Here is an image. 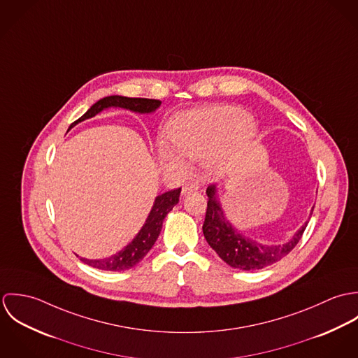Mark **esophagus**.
<instances>
[{
  "label": "esophagus",
  "instance_id": "34e87169",
  "mask_svg": "<svg viewBox=\"0 0 358 358\" xmlns=\"http://www.w3.org/2000/svg\"><path fill=\"white\" fill-rule=\"evenodd\" d=\"M197 190H200V185H199L197 182H187V183H185L183 187H182V193H183V194H189V193L197 192Z\"/></svg>",
  "mask_w": 358,
  "mask_h": 358
}]
</instances>
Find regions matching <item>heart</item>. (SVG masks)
Masks as SVG:
<instances>
[{
	"mask_svg": "<svg viewBox=\"0 0 358 358\" xmlns=\"http://www.w3.org/2000/svg\"><path fill=\"white\" fill-rule=\"evenodd\" d=\"M255 132V125L243 108L216 106L190 111L171 125L175 148L192 158H208V166L220 172L230 166L238 146ZM165 152L171 154L169 149Z\"/></svg>",
	"mask_w": 358,
	"mask_h": 358,
	"instance_id": "b5f03b06",
	"label": "heart"
}]
</instances>
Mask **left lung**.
Returning a JSON list of instances; mask_svg holds the SVG:
<instances>
[{
  "instance_id": "8db88e82",
  "label": "left lung",
  "mask_w": 358,
  "mask_h": 358,
  "mask_svg": "<svg viewBox=\"0 0 358 358\" xmlns=\"http://www.w3.org/2000/svg\"><path fill=\"white\" fill-rule=\"evenodd\" d=\"M206 196L208 203L203 224L205 240L219 257L231 267L241 270H259L267 267L288 255L296 247L305 233L307 223L285 244H259L255 240L244 237L236 231L233 226L226 220L222 206L216 199L215 185L208 186Z\"/></svg>"
}]
</instances>
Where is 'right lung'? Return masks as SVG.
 I'll use <instances>...</instances> for the list:
<instances>
[{
	"label": "right lung",
	"instance_id": "right-lung-1",
	"mask_svg": "<svg viewBox=\"0 0 358 358\" xmlns=\"http://www.w3.org/2000/svg\"><path fill=\"white\" fill-rule=\"evenodd\" d=\"M159 104H161L159 101L146 99V98H125L118 95L107 96L101 99L99 102L95 103L83 117L74 121L71 127L76 125L77 122H81L87 118L96 115L98 113L102 111L103 108H107V107H122L136 113H152L157 107H159ZM179 194H180V189H176L158 196L146 219V223L143 224L138 236L122 251L106 259L91 260V259L81 257V260L95 268L106 270V271H122L138 264L153 248L154 243L157 241L159 231L162 229V222L166 213L172 210V208L179 203Z\"/></svg>",
	"mask_w": 358,
	"mask_h": 358
}]
</instances>
